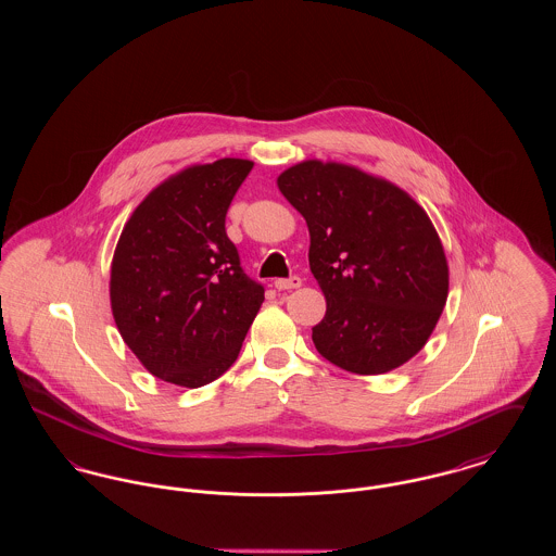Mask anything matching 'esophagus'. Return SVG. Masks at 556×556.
Returning a JSON list of instances; mask_svg holds the SVG:
<instances>
[{"mask_svg": "<svg viewBox=\"0 0 556 556\" xmlns=\"http://www.w3.org/2000/svg\"><path fill=\"white\" fill-rule=\"evenodd\" d=\"M300 286H302V279L295 277V275H291L288 279H277V281H275V288L279 291L295 290V288H300Z\"/></svg>", "mask_w": 556, "mask_h": 556, "instance_id": "1", "label": "esophagus"}]
</instances>
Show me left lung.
Instances as JSON below:
<instances>
[{"instance_id": "8db88e82", "label": "left lung", "mask_w": 556, "mask_h": 556, "mask_svg": "<svg viewBox=\"0 0 556 556\" xmlns=\"http://www.w3.org/2000/svg\"><path fill=\"white\" fill-rule=\"evenodd\" d=\"M277 186L311 231L308 263L327 300L313 327L318 354L356 375L410 361L448 298L427 212L400 187L338 162H300Z\"/></svg>"}]
</instances>
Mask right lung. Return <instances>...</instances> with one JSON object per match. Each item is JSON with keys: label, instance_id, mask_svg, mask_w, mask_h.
I'll return each instance as SVG.
<instances>
[{"label": "right lung", "instance_id": "obj_1", "mask_svg": "<svg viewBox=\"0 0 556 556\" xmlns=\"http://www.w3.org/2000/svg\"><path fill=\"white\" fill-rule=\"evenodd\" d=\"M254 162L223 159L181 170L127 220L110 273L116 327L141 365L175 386L200 388L238 361L263 300L225 216Z\"/></svg>", "mask_w": 556, "mask_h": 556}]
</instances>
